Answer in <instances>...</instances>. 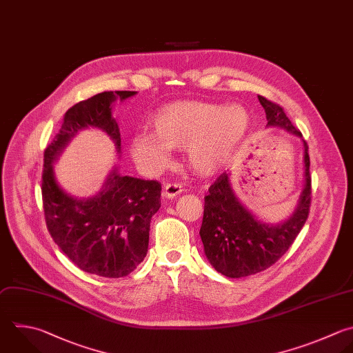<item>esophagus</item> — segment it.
<instances>
[{"mask_svg": "<svg viewBox=\"0 0 353 353\" xmlns=\"http://www.w3.org/2000/svg\"><path fill=\"white\" fill-rule=\"evenodd\" d=\"M183 188L179 185V183H167L164 186V190H163V196L167 197V199H174L175 196H178L179 193H182Z\"/></svg>", "mask_w": 353, "mask_h": 353, "instance_id": "1", "label": "esophagus"}]
</instances>
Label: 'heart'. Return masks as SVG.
Returning <instances> with one entry per match:
<instances>
[{
  "label": "heart",
  "instance_id": "obj_1",
  "mask_svg": "<svg viewBox=\"0 0 353 353\" xmlns=\"http://www.w3.org/2000/svg\"><path fill=\"white\" fill-rule=\"evenodd\" d=\"M153 132L137 134L130 143L132 159L150 171L170 163L171 148L186 150L190 167L214 175L233 159L250 127V114L240 106L210 102H175L150 120Z\"/></svg>",
  "mask_w": 353,
  "mask_h": 353
}]
</instances>
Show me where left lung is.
I'll use <instances>...</instances> for the list:
<instances>
[{"label": "left lung", "mask_w": 353, "mask_h": 353, "mask_svg": "<svg viewBox=\"0 0 353 353\" xmlns=\"http://www.w3.org/2000/svg\"><path fill=\"white\" fill-rule=\"evenodd\" d=\"M265 109L266 127H280L302 138L283 108L258 97ZM303 145V188L292 214L280 223H268L255 216L237 197L230 172H223L210 186L204 197V215L200 237L204 254L214 269L226 277L239 279L255 274L277 262L294 243L309 215L310 175L307 145Z\"/></svg>", "instance_id": "left-lung-1"}]
</instances>
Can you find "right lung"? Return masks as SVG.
<instances>
[{"label":"right lung","instance_id":"right-lung-1","mask_svg":"<svg viewBox=\"0 0 353 353\" xmlns=\"http://www.w3.org/2000/svg\"><path fill=\"white\" fill-rule=\"evenodd\" d=\"M135 94L108 91L76 103L44 152L41 192L54 241L77 268L109 279L130 274L146 256L150 219L161 205V183L123 176L116 165L95 196L79 199L59 186L54 163L79 131L90 127L106 132L120 154V128L112 108Z\"/></svg>","mask_w":353,"mask_h":353}]
</instances>
